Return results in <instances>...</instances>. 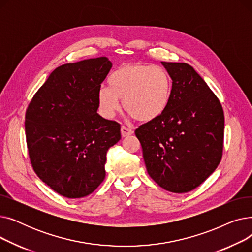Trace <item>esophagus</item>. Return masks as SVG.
Here are the masks:
<instances>
[{
	"label": "esophagus",
	"mask_w": 252,
	"mask_h": 252,
	"mask_svg": "<svg viewBox=\"0 0 252 252\" xmlns=\"http://www.w3.org/2000/svg\"><path fill=\"white\" fill-rule=\"evenodd\" d=\"M121 133H122V136H123V137H127V136H129V135H133L134 130L131 129V128H128V127L123 126L122 128H121Z\"/></svg>",
	"instance_id": "1"
}]
</instances>
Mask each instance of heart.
Masks as SVG:
<instances>
[{"label":"heart","instance_id":"obj_1","mask_svg":"<svg viewBox=\"0 0 252 252\" xmlns=\"http://www.w3.org/2000/svg\"><path fill=\"white\" fill-rule=\"evenodd\" d=\"M171 78L159 65L142 63L125 64L108 77V87L98 90L100 114L112 118L121 108L140 122H151L159 117L170 100Z\"/></svg>","mask_w":252,"mask_h":252}]
</instances>
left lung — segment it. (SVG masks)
I'll return each mask as SVG.
<instances>
[{"label": "left lung", "mask_w": 252, "mask_h": 252, "mask_svg": "<svg viewBox=\"0 0 252 252\" xmlns=\"http://www.w3.org/2000/svg\"><path fill=\"white\" fill-rule=\"evenodd\" d=\"M173 79L164 112L139 126L149 176L166 191L187 193L220 162L224 117L221 105L191 65L161 62Z\"/></svg>", "instance_id": "1"}]
</instances>
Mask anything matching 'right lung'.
I'll use <instances>...</instances> for the list:
<instances>
[{
    "mask_svg": "<svg viewBox=\"0 0 252 252\" xmlns=\"http://www.w3.org/2000/svg\"><path fill=\"white\" fill-rule=\"evenodd\" d=\"M112 67L107 57L63 64L38 89L25 113L34 173L67 198L94 192L105 179L106 153L121 125L97 113L98 90Z\"/></svg>",
    "mask_w": 252,
    "mask_h": 252,
    "instance_id": "1",
    "label": "right lung"
}]
</instances>
